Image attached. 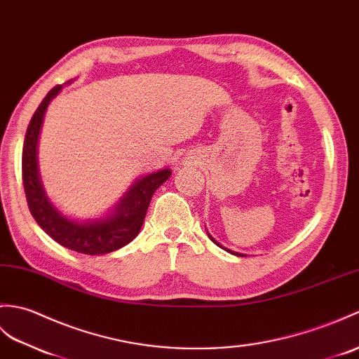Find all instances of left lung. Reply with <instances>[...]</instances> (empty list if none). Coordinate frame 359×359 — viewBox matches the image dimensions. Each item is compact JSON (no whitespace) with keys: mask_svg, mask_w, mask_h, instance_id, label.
<instances>
[{"mask_svg":"<svg viewBox=\"0 0 359 359\" xmlns=\"http://www.w3.org/2000/svg\"><path fill=\"white\" fill-rule=\"evenodd\" d=\"M210 237H211V236H210ZM211 240H212V241H214V243H215V245H217V246L223 248V246H222V245H219V243H217V241H215V240H214L212 237H211ZM223 249H224V251H228V252H231V254H234V255H238V257H245L243 254H237V252H234V251H229V249H226V248H223Z\"/></svg>","mask_w":359,"mask_h":359,"instance_id":"obj_1","label":"left lung"}]
</instances>
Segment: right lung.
<instances>
[{
	"mask_svg": "<svg viewBox=\"0 0 359 359\" xmlns=\"http://www.w3.org/2000/svg\"><path fill=\"white\" fill-rule=\"evenodd\" d=\"M61 88V86H56L48 91L33 114L24 139L22 183L29 210L43 231L61 246L87 255L113 252L136 238L154 191L171 176V171L162 170L139 179L121 198L114 212L105 219L79 223L64 217L47 200L39 182L36 163V144L44 113Z\"/></svg>",
	"mask_w": 359,
	"mask_h": 359,
	"instance_id": "right-lung-1",
	"label": "right lung"
}]
</instances>
